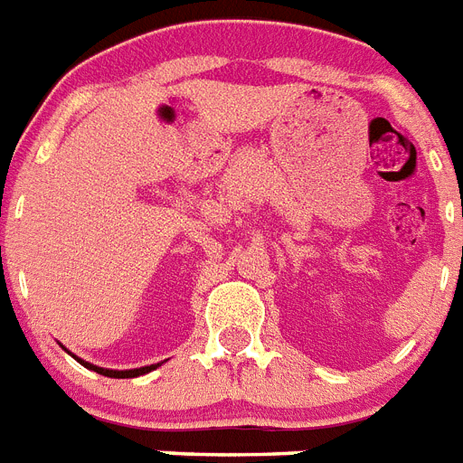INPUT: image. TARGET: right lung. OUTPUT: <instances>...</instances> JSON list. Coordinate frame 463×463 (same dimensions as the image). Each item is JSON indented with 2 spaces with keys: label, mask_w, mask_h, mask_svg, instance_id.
<instances>
[{
  "label": "right lung",
  "mask_w": 463,
  "mask_h": 463,
  "mask_svg": "<svg viewBox=\"0 0 463 463\" xmlns=\"http://www.w3.org/2000/svg\"><path fill=\"white\" fill-rule=\"evenodd\" d=\"M64 347V345H62ZM64 350H67V347H64ZM69 353V350H67ZM71 354V353H69ZM73 359H76V362L80 364V366H85V369H90V371H94V373H99V375H106V378H138V375H143V373H150V371H155L157 369V366H162V364H150V366H141V369H129V371H113V369H104V366H97V364H90V362H85V359H80V357H76V354H71Z\"/></svg>",
  "instance_id": "right-lung-1"
}]
</instances>
